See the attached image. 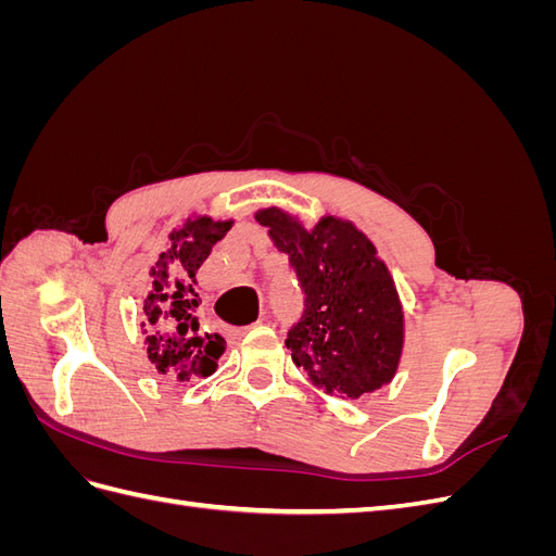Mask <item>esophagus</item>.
Listing matches in <instances>:
<instances>
[{
  "mask_svg": "<svg viewBox=\"0 0 556 556\" xmlns=\"http://www.w3.org/2000/svg\"><path fill=\"white\" fill-rule=\"evenodd\" d=\"M255 325H264V317H260V319H257V323H255ZM248 329H250V327H243V329H239V331H241V333H243V331H248Z\"/></svg>",
  "mask_w": 556,
  "mask_h": 556,
  "instance_id": "1",
  "label": "esophagus"
}]
</instances>
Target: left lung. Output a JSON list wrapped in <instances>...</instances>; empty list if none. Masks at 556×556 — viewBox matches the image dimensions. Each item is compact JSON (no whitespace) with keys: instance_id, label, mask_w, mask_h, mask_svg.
<instances>
[{"instance_id":"left-lung-1","label":"left lung","mask_w":556,"mask_h":556,"mask_svg":"<svg viewBox=\"0 0 556 556\" xmlns=\"http://www.w3.org/2000/svg\"><path fill=\"white\" fill-rule=\"evenodd\" d=\"M290 255L306 308L288 333L292 359L331 396L359 399L390 384L403 352V306L390 268L350 220L325 215L308 229L278 206L255 213Z\"/></svg>"}]
</instances>
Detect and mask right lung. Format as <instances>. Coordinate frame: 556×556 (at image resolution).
Here are the masks:
<instances>
[{"mask_svg": "<svg viewBox=\"0 0 556 556\" xmlns=\"http://www.w3.org/2000/svg\"><path fill=\"white\" fill-rule=\"evenodd\" d=\"M233 220L192 215L169 233V248L150 268V292L143 299L146 352L155 371L185 382L206 378L225 352L220 333H208L199 319L197 271Z\"/></svg>", "mask_w": 556, "mask_h": 556, "instance_id": "add662e5", "label": "right lung"}]
</instances>
